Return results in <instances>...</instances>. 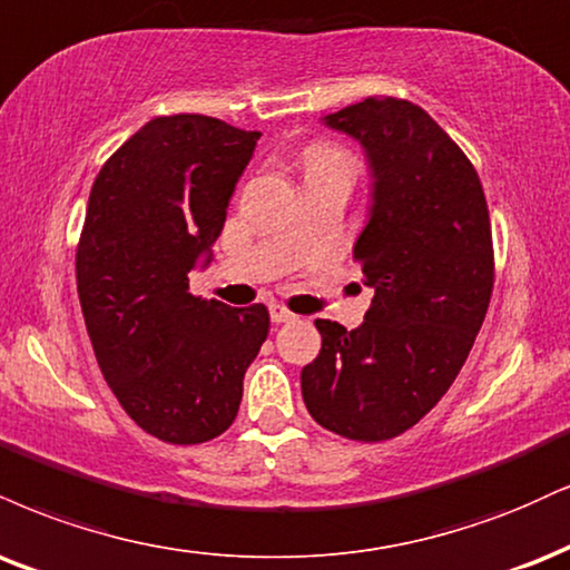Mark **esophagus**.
Returning a JSON list of instances; mask_svg holds the SVG:
<instances>
[{"label": "esophagus", "instance_id": "34e87169", "mask_svg": "<svg viewBox=\"0 0 570 570\" xmlns=\"http://www.w3.org/2000/svg\"><path fill=\"white\" fill-rule=\"evenodd\" d=\"M294 318H297V315L286 311V307L271 305V321H273V324H289V321H294Z\"/></svg>", "mask_w": 570, "mask_h": 570}]
</instances>
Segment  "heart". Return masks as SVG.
<instances>
[{
	"mask_svg": "<svg viewBox=\"0 0 570 570\" xmlns=\"http://www.w3.org/2000/svg\"><path fill=\"white\" fill-rule=\"evenodd\" d=\"M332 161H347V159H345V154H342V150L332 148V146H324V142L307 150V167H311V164H332Z\"/></svg>",
	"mask_w": 570,
	"mask_h": 570,
	"instance_id": "obj_1",
	"label": "heart"
}]
</instances>
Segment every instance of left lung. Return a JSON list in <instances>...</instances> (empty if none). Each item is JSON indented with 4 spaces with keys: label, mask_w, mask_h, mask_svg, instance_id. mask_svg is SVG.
<instances>
[{
    "label": "left lung",
    "mask_w": 570,
    "mask_h": 570,
    "mask_svg": "<svg viewBox=\"0 0 570 570\" xmlns=\"http://www.w3.org/2000/svg\"><path fill=\"white\" fill-rule=\"evenodd\" d=\"M324 125L372 169L353 255L374 299L353 332L315 321L321 353L299 380L321 428L376 443L414 428L468 361L493 289L491 219L475 167L414 102L366 98Z\"/></svg>",
    "instance_id": "8db88e82"
}]
</instances>
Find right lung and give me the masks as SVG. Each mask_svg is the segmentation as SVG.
<instances>
[{
	"instance_id": "obj_1",
	"label": "right lung",
	"mask_w": 570,
	"mask_h": 570,
	"mask_svg": "<svg viewBox=\"0 0 570 570\" xmlns=\"http://www.w3.org/2000/svg\"><path fill=\"white\" fill-rule=\"evenodd\" d=\"M259 132L202 114L156 116L102 164L77 249V289L108 387L164 443L223 435L271 328L265 305L188 292Z\"/></svg>"
}]
</instances>
